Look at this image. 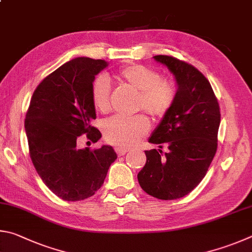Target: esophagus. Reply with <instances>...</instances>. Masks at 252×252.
I'll return each mask as SVG.
<instances>
[{
	"instance_id": "esophagus-1",
	"label": "esophagus",
	"mask_w": 252,
	"mask_h": 252,
	"mask_svg": "<svg viewBox=\"0 0 252 252\" xmlns=\"http://www.w3.org/2000/svg\"><path fill=\"white\" fill-rule=\"evenodd\" d=\"M115 152H116L118 156H124L127 152H128V149L123 148V147H116V148H115Z\"/></svg>"
}]
</instances>
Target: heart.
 I'll use <instances>...</instances> for the list:
<instances>
[{
	"instance_id": "b5f03b06",
	"label": "heart",
	"mask_w": 252,
	"mask_h": 252,
	"mask_svg": "<svg viewBox=\"0 0 252 252\" xmlns=\"http://www.w3.org/2000/svg\"><path fill=\"white\" fill-rule=\"evenodd\" d=\"M117 81L137 92L136 109H144L153 118H161L169 112L178 93L173 78L160 77L156 69L139 64H128L118 69ZM92 101L96 110L106 114L110 109V86L104 76L92 84ZM149 124L144 115L131 117L115 116L103 124L104 138L119 147H130L148 133Z\"/></svg>"
}]
</instances>
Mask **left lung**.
I'll return each instance as SVG.
<instances>
[{"mask_svg": "<svg viewBox=\"0 0 252 252\" xmlns=\"http://www.w3.org/2000/svg\"><path fill=\"white\" fill-rule=\"evenodd\" d=\"M154 59L175 75L178 93L148 140L168 151H145L147 160L137 178L148 195L174 200L193 190L208 171L217 152L220 107L209 81L195 66L168 55Z\"/></svg>", "mask_w": 252, "mask_h": 252, "instance_id": "8db88e82", "label": "left lung"}]
</instances>
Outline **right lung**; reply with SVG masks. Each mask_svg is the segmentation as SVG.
<instances>
[{
	"mask_svg": "<svg viewBox=\"0 0 252 252\" xmlns=\"http://www.w3.org/2000/svg\"><path fill=\"white\" fill-rule=\"evenodd\" d=\"M106 66L104 60L90 57L63 64L38 84L26 112L31 159L43 183L63 200L92 197L117 158L112 146H76L84 134L93 143L101 137L92 126L96 113L91 90L95 75Z\"/></svg>",
	"mask_w": 252,
	"mask_h": 252,
	"instance_id": "add662e5",
	"label": "right lung"
}]
</instances>
